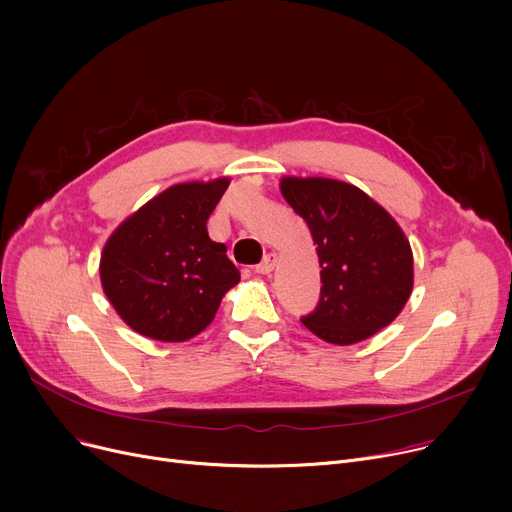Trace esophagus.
I'll return each instance as SVG.
<instances>
[{"label": "esophagus", "instance_id": "34e87169", "mask_svg": "<svg viewBox=\"0 0 512 512\" xmlns=\"http://www.w3.org/2000/svg\"><path fill=\"white\" fill-rule=\"evenodd\" d=\"M276 263H278V255H276V253H267V255L263 257V261L255 265V272H257V274H270V272H274Z\"/></svg>", "mask_w": 512, "mask_h": 512}]
</instances>
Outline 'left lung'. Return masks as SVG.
<instances>
[{
  "label": "left lung",
  "instance_id": "left-lung-1",
  "mask_svg": "<svg viewBox=\"0 0 512 512\" xmlns=\"http://www.w3.org/2000/svg\"><path fill=\"white\" fill-rule=\"evenodd\" d=\"M280 191L307 222L321 267L315 311L301 317L330 344H355L390 326L413 290V251L392 215L361 188L286 176Z\"/></svg>",
  "mask_w": 512,
  "mask_h": 512
}]
</instances>
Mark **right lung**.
<instances>
[{"mask_svg":"<svg viewBox=\"0 0 512 512\" xmlns=\"http://www.w3.org/2000/svg\"><path fill=\"white\" fill-rule=\"evenodd\" d=\"M230 180L166 188L107 238L99 274L105 297L147 338L184 342L203 332L240 272L207 234Z\"/></svg>","mask_w":512,"mask_h":512,"instance_id":"add662e5","label":"right lung"}]
</instances>
